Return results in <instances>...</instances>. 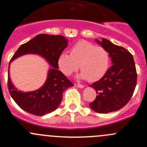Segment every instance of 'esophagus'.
Returning a JSON list of instances; mask_svg holds the SVG:
<instances>
[{
    "label": "esophagus",
    "mask_w": 147,
    "mask_h": 147,
    "mask_svg": "<svg viewBox=\"0 0 147 147\" xmlns=\"http://www.w3.org/2000/svg\"><path fill=\"white\" fill-rule=\"evenodd\" d=\"M75 86L77 88H84V86H83V85L79 84V83H78H78H75Z\"/></svg>",
    "instance_id": "34e87169"
}]
</instances>
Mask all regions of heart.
Masks as SVG:
<instances>
[{
    "label": "heart",
    "instance_id": "1",
    "mask_svg": "<svg viewBox=\"0 0 147 147\" xmlns=\"http://www.w3.org/2000/svg\"><path fill=\"white\" fill-rule=\"evenodd\" d=\"M110 58L107 51L101 46L86 40L75 43L70 54L62 52L57 60L59 68L64 75L69 76L80 67V79H87L94 83L105 76L109 67ZM80 66H79V65Z\"/></svg>",
    "mask_w": 147,
    "mask_h": 147
}]
</instances>
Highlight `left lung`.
Segmentation results:
<instances>
[{
    "label": "left lung",
    "mask_w": 147,
    "mask_h": 147,
    "mask_svg": "<svg viewBox=\"0 0 147 147\" xmlns=\"http://www.w3.org/2000/svg\"><path fill=\"white\" fill-rule=\"evenodd\" d=\"M95 40L107 51L112 65L101 79L89 86L97 94L89 106L96 112L109 113L119 110L130 101L136 86V69L128 51L106 38Z\"/></svg>",
    "instance_id": "1"
}]
</instances>
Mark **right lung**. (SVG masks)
I'll list each match as a JSON object with an SVG mask.
<instances>
[{
    "mask_svg": "<svg viewBox=\"0 0 147 147\" xmlns=\"http://www.w3.org/2000/svg\"><path fill=\"white\" fill-rule=\"evenodd\" d=\"M68 46V40L62 35L40 34L18 49L9 66L8 87L16 105L32 115L42 116L57 109L66 89L74 85L58 69V57ZM26 54H36L42 57L51 66L46 82L40 89L33 92L19 91L12 83L9 69L10 62Z\"/></svg>",
    "mask_w": 147,
    "mask_h": 147,
    "instance_id": "right-lung-1",
    "label": "right lung"
}]
</instances>
